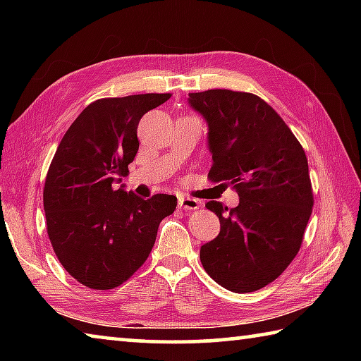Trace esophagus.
I'll use <instances>...</instances> for the list:
<instances>
[{
    "label": "esophagus",
    "mask_w": 361,
    "mask_h": 361,
    "mask_svg": "<svg viewBox=\"0 0 361 361\" xmlns=\"http://www.w3.org/2000/svg\"><path fill=\"white\" fill-rule=\"evenodd\" d=\"M199 200H195L192 197H185V195H180L178 197V207L185 210H197L199 209Z\"/></svg>",
    "instance_id": "34e87169"
}]
</instances>
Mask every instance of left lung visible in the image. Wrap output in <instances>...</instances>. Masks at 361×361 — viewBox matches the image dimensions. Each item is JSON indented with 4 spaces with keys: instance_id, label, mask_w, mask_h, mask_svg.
Returning a JSON list of instances; mask_svg holds the SVG:
<instances>
[{
    "instance_id": "1",
    "label": "left lung",
    "mask_w": 361,
    "mask_h": 361,
    "mask_svg": "<svg viewBox=\"0 0 361 361\" xmlns=\"http://www.w3.org/2000/svg\"><path fill=\"white\" fill-rule=\"evenodd\" d=\"M188 103L209 126V178L239 192L235 209L205 204L221 229L200 247V262L223 288L256 291L288 267L302 243L314 205L307 157L258 95L212 89L189 94Z\"/></svg>"
}]
</instances>
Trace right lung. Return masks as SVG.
Instances as JSON below:
<instances>
[{
  "mask_svg": "<svg viewBox=\"0 0 361 361\" xmlns=\"http://www.w3.org/2000/svg\"><path fill=\"white\" fill-rule=\"evenodd\" d=\"M170 94H140L90 103L60 142L46 176L47 234L65 271L94 290L124 283L148 258L159 223L176 197L142 199L124 185L138 151L137 127Z\"/></svg>",
  "mask_w": 361,
  "mask_h": 361,
  "instance_id": "1",
  "label": "right lung"
}]
</instances>
